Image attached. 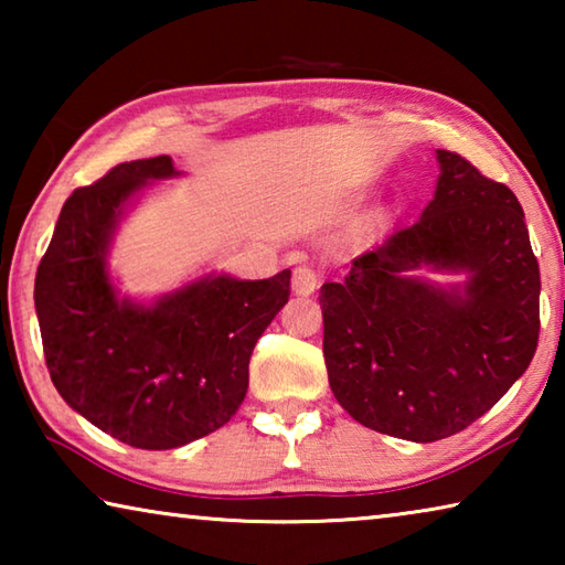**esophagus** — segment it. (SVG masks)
Here are the masks:
<instances>
[{
    "label": "esophagus",
    "mask_w": 565,
    "mask_h": 565,
    "mask_svg": "<svg viewBox=\"0 0 565 565\" xmlns=\"http://www.w3.org/2000/svg\"><path fill=\"white\" fill-rule=\"evenodd\" d=\"M317 286H319V274L313 271V266H309V264L296 266L294 276H291V289L296 294L311 296L313 291H317Z\"/></svg>",
    "instance_id": "obj_1"
}]
</instances>
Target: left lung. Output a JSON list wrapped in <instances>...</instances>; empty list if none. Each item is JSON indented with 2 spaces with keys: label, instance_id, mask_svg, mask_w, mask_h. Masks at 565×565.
Segmentation results:
<instances>
[{
  "label": "left lung",
  "instance_id": "8db88e82",
  "mask_svg": "<svg viewBox=\"0 0 565 565\" xmlns=\"http://www.w3.org/2000/svg\"><path fill=\"white\" fill-rule=\"evenodd\" d=\"M441 174L418 222L321 286L329 386L351 418L416 444L481 418L539 347L541 274L513 191L436 149ZM466 273L438 287L414 270Z\"/></svg>",
  "mask_w": 565,
  "mask_h": 565
}]
</instances>
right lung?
I'll return each instance as SVG.
<instances>
[{
  "label": "right lung",
  "mask_w": 565,
  "mask_h": 565,
  "mask_svg": "<svg viewBox=\"0 0 565 565\" xmlns=\"http://www.w3.org/2000/svg\"><path fill=\"white\" fill-rule=\"evenodd\" d=\"M171 157L124 161L66 199L34 281L46 369L104 434L147 451L222 428L248 388V359L289 301L291 271L206 274L151 303L119 296L107 256L131 199L174 179Z\"/></svg>",
  "instance_id": "1"
}]
</instances>
